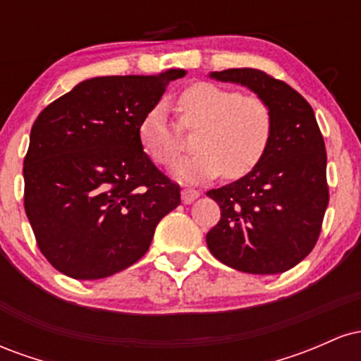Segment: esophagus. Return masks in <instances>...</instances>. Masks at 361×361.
<instances>
[{"label": "esophagus", "instance_id": "1", "mask_svg": "<svg viewBox=\"0 0 361 361\" xmlns=\"http://www.w3.org/2000/svg\"><path fill=\"white\" fill-rule=\"evenodd\" d=\"M198 197H200V192H198V190H193V188L181 190V200H183V204H192V202L197 200Z\"/></svg>", "mask_w": 361, "mask_h": 361}]
</instances>
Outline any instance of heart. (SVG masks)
Wrapping results in <instances>:
<instances>
[{
  "instance_id": "b5f03b06",
  "label": "heart",
  "mask_w": 361,
  "mask_h": 361,
  "mask_svg": "<svg viewBox=\"0 0 361 361\" xmlns=\"http://www.w3.org/2000/svg\"><path fill=\"white\" fill-rule=\"evenodd\" d=\"M180 126L198 128L195 151L173 164V175L186 183H202L224 171L241 178L252 171L267 154L273 135V111L258 94L195 82L178 97ZM173 122L168 105L157 103L144 115L139 137L151 159L168 166L181 151V128Z\"/></svg>"
}]
</instances>
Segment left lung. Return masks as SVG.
I'll return each mask as SVG.
<instances>
[{"instance_id":"left-lung-1","label":"left lung","mask_w":361,"mask_h":361,"mask_svg":"<svg viewBox=\"0 0 361 361\" xmlns=\"http://www.w3.org/2000/svg\"><path fill=\"white\" fill-rule=\"evenodd\" d=\"M210 78L243 85L267 100L273 135L252 171L207 192L221 207L207 246L238 271L283 273L316 246L329 202L326 146L316 115L300 93L259 69H226Z\"/></svg>"}]
</instances>
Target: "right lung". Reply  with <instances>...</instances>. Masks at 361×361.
<instances>
[{
  "instance_id": "add662e5",
  "label": "right lung",
  "mask_w": 361,
  "mask_h": 361,
  "mask_svg": "<svg viewBox=\"0 0 361 361\" xmlns=\"http://www.w3.org/2000/svg\"><path fill=\"white\" fill-rule=\"evenodd\" d=\"M183 76L169 69L91 78L40 111L23 159V202L39 250L56 270L76 280L126 270L180 205V185L144 152L139 126L168 82Z\"/></svg>"
}]
</instances>
